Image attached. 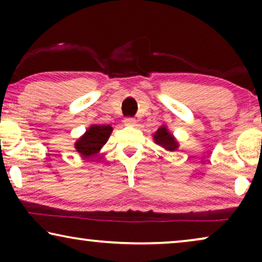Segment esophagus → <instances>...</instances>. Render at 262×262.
<instances>
[{"label":"esophagus","mask_w":262,"mask_h":262,"mask_svg":"<svg viewBox=\"0 0 262 262\" xmlns=\"http://www.w3.org/2000/svg\"><path fill=\"white\" fill-rule=\"evenodd\" d=\"M124 124L126 125V126H135V125H136V119H135V118H131V117L125 118Z\"/></svg>","instance_id":"34e87169"}]
</instances>
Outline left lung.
Returning <instances> with one entry per match:
<instances>
[{
	"label": "left lung",
	"mask_w": 262,
	"mask_h": 262,
	"mask_svg": "<svg viewBox=\"0 0 262 262\" xmlns=\"http://www.w3.org/2000/svg\"><path fill=\"white\" fill-rule=\"evenodd\" d=\"M154 139L157 144L163 146L164 149L169 150V151H174V150L178 149V143L175 141L171 134L168 132V130L164 126L160 127L159 130L155 132L154 135Z\"/></svg>",
	"instance_id": "obj_1"
}]
</instances>
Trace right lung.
<instances>
[{
    "instance_id": "right-lung-1",
    "label": "right lung",
    "mask_w": 262,
    "mask_h": 262,
    "mask_svg": "<svg viewBox=\"0 0 262 262\" xmlns=\"http://www.w3.org/2000/svg\"><path fill=\"white\" fill-rule=\"evenodd\" d=\"M111 132H112V127L110 125H93L76 142L75 148L82 156H94L107 142Z\"/></svg>"
}]
</instances>
